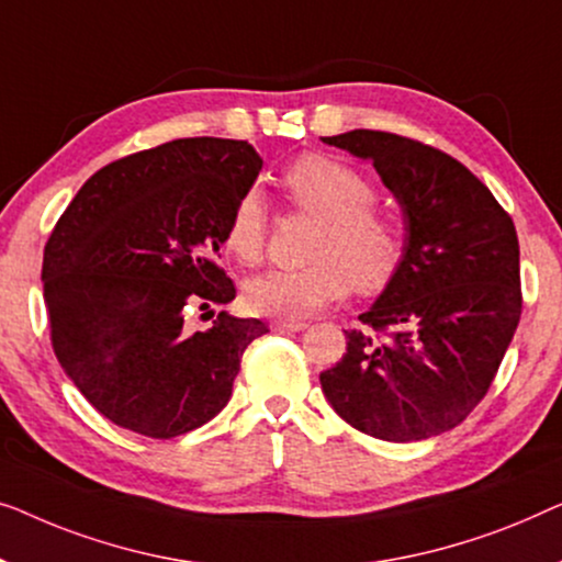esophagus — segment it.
<instances>
[{
    "mask_svg": "<svg viewBox=\"0 0 562 562\" xmlns=\"http://www.w3.org/2000/svg\"><path fill=\"white\" fill-rule=\"evenodd\" d=\"M272 328L278 330V334H290V330H303V328H307V323L305 321H274L272 323Z\"/></svg>",
    "mask_w": 562,
    "mask_h": 562,
    "instance_id": "34e87169",
    "label": "esophagus"
}]
</instances>
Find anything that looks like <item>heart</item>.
<instances>
[{
    "instance_id": "1",
    "label": "heart",
    "mask_w": 562,
    "mask_h": 562,
    "mask_svg": "<svg viewBox=\"0 0 562 562\" xmlns=\"http://www.w3.org/2000/svg\"><path fill=\"white\" fill-rule=\"evenodd\" d=\"M282 188L300 211L318 218L307 241L311 259L297 270L267 272L244 288L257 315L305 318L338 303L349 288L374 292L397 272L405 234L397 218L374 209V183L361 170L328 155H303L282 172ZM270 216L262 193L249 188L224 226V247L244 267L262 265Z\"/></svg>"
}]
</instances>
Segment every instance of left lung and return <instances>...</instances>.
<instances>
[{
  "label": "left lung",
  "instance_id": "8db88e82",
  "mask_svg": "<svg viewBox=\"0 0 562 562\" xmlns=\"http://www.w3.org/2000/svg\"><path fill=\"white\" fill-rule=\"evenodd\" d=\"M374 162L405 216V255L382 295L344 330L321 374L338 415L371 438L425 440L484 400L521 315L515 221L456 160L392 132L323 137Z\"/></svg>",
  "mask_w": 562,
  "mask_h": 562
}]
</instances>
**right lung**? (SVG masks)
I'll return each instance as SVG.
<instances>
[{
	"label": "right lung",
	"mask_w": 562,
	"mask_h": 562,
	"mask_svg": "<svg viewBox=\"0 0 562 562\" xmlns=\"http://www.w3.org/2000/svg\"><path fill=\"white\" fill-rule=\"evenodd\" d=\"M262 157L244 139L186 137L126 155L86 180L43 257L53 351L114 425L170 440L226 407L241 357L267 323L218 313L236 295L216 265L234 203ZM213 315V311H211Z\"/></svg>",
	"instance_id": "add662e5"
}]
</instances>
